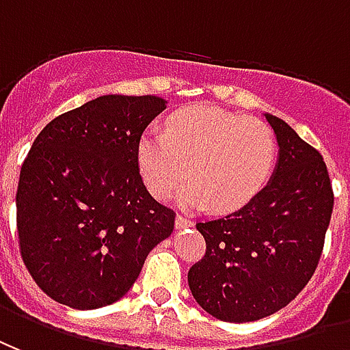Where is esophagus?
I'll return each instance as SVG.
<instances>
[{
  "mask_svg": "<svg viewBox=\"0 0 350 350\" xmlns=\"http://www.w3.org/2000/svg\"><path fill=\"white\" fill-rule=\"evenodd\" d=\"M175 226H177V229H185V228H190V226H193V221L190 220V218L183 216V214H177V218H175Z\"/></svg>",
  "mask_w": 350,
  "mask_h": 350,
  "instance_id": "1",
  "label": "esophagus"
}]
</instances>
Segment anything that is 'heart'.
<instances>
[{"label":"heart","mask_w":350,"mask_h":350,"mask_svg":"<svg viewBox=\"0 0 350 350\" xmlns=\"http://www.w3.org/2000/svg\"><path fill=\"white\" fill-rule=\"evenodd\" d=\"M278 162L274 130L216 106L178 109L165 132L145 130L137 139V167L157 198L178 192L186 206L213 205L216 213L241 211L269 185Z\"/></svg>","instance_id":"b5f03b06"}]
</instances>
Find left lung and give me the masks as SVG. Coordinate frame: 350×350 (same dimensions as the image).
<instances>
[{"instance_id": "left-lung-1", "label": "left lung", "mask_w": 350, "mask_h": 350, "mask_svg": "<svg viewBox=\"0 0 350 350\" xmlns=\"http://www.w3.org/2000/svg\"><path fill=\"white\" fill-rule=\"evenodd\" d=\"M280 145L274 177L241 211L198 221L205 256L188 270L196 302L213 317L250 323L289 304L317 269L334 208L321 152L265 113Z\"/></svg>"}]
</instances>
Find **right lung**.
<instances>
[{
	"label": "right lung",
	"mask_w": 350,
	"mask_h": 350,
	"mask_svg": "<svg viewBox=\"0 0 350 350\" xmlns=\"http://www.w3.org/2000/svg\"><path fill=\"white\" fill-rule=\"evenodd\" d=\"M165 108L152 94H106L40 130L16 190L20 254L46 295L74 310L117 302L172 234L137 167V139Z\"/></svg>",
	"instance_id": "right-lung-1"
}]
</instances>
